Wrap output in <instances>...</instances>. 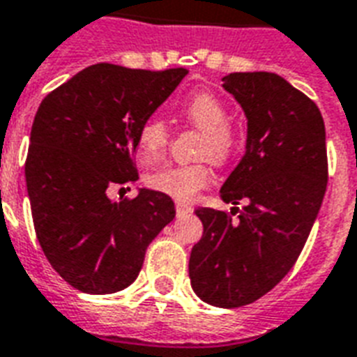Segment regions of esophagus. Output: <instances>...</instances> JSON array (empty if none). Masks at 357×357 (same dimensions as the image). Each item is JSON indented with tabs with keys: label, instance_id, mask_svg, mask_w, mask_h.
Listing matches in <instances>:
<instances>
[{
	"label": "esophagus",
	"instance_id": "obj_1",
	"mask_svg": "<svg viewBox=\"0 0 357 357\" xmlns=\"http://www.w3.org/2000/svg\"><path fill=\"white\" fill-rule=\"evenodd\" d=\"M189 213H192V206H190V204L176 202V215H178V217H185V215H189Z\"/></svg>",
	"mask_w": 357,
	"mask_h": 357
}]
</instances>
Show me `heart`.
<instances>
[{
  "label": "heart",
  "instance_id": "heart-1",
  "mask_svg": "<svg viewBox=\"0 0 357 357\" xmlns=\"http://www.w3.org/2000/svg\"><path fill=\"white\" fill-rule=\"evenodd\" d=\"M179 113L195 128L204 131L200 157H209L213 162H226L237 146V133L229 123L226 103L209 91H200L189 96ZM168 146L167 123L161 119L146 120L139 129L137 148L142 162H153L165 155ZM211 183V168L206 162L198 165H170L161 167L146 176L150 189L162 192L178 202H190L202 189Z\"/></svg>",
  "mask_w": 357,
  "mask_h": 357
}]
</instances>
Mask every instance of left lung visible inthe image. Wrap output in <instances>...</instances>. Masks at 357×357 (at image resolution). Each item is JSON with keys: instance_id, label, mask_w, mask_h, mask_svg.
I'll return each mask as SVG.
<instances>
[{"instance_id": "obj_1", "label": "left lung", "mask_w": 357, "mask_h": 357, "mask_svg": "<svg viewBox=\"0 0 357 357\" xmlns=\"http://www.w3.org/2000/svg\"><path fill=\"white\" fill-rule=\"evenodd\" d=\"M222 81L248 120L246 151L220 189L231 213L196 209L204 235L189 276L204 302L241 307L282 282L310 237L326 192V129L315 102L280 75L235 72Z\"/></svg>"}]
</instances>
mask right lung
<instances>
[{
	"mask_svg": "<svg viewBox=\"0 0 357 357\" xmlns=\"http://www.w3.org/2000/svg\"><path fill=\"white\" fill-rule=\"evenodd\" d=\"M187 74L100 63L42 100L25 159L27 195L42 252L77 291L129 287L148 244L176 217L172 198L157 190L120 202L109 192L139 179L133 153L140 126Z\"/></svg>",
	"mask_w": 357,
	"mask_h": 357,
	"instance_id": "1",
	"label": "right lung"
}]
</instances>
